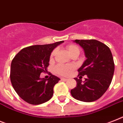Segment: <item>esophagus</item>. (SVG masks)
Listing matches in <instances>:
<instances>
[{
	"mask_svg": "<svg viewBox=\"0 0 123 123\" xmlns=\"http://www.w3.org/2000/svg\"><path fill=\"white\" fill-rule=\"evenodd\" d=\"M61 80L62 81H66L68 80V79L64 78H61Z\"/></svg>",
	"mask_w": 123,
	"mask_h": 123,
	"instance_id": "34e87169",
	"label": "esophagus"
}]
</instances>
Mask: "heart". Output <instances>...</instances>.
Instances as JSON below:
<instances>
[{
    "label": "heart",
    "instance_id": "obj_1",
    "mask_svg": "<svg viewBox=\"0 0 123 123\" xmlns=\"http://www.w3.org/2000/svg\"><path fill=\"white\" fill-rule=\"evenodd\" d=\"M66 49L68 50V52L69 53V54L71 56L74 54L79 55V54L80 52V48L74 44H70L67 45ZM55 50H54L52 52L50 56V59H53V57L55 55ZM54 70L55 72L59 75L68 76L74 70V66L70 64H58L55 67Z\"/></svg>",
    "mask_w": 123,
    "mask_h": 123
}]
</instances>
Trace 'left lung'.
Wrapping results in <instances>:
<instances>
[{"label":"left lung","mask_w":123,"mask_h":123,"mask_svg":"<svg viewBox=\"0 0 123 123\" xmlns=\"http://www.w3.org/2000/svg\"><path fill=\"white\" fill-rule=\"evenodd\" d=\"M84 49L86 60L79 69L80 78H74L76 86L71 90L74 98L86 102L101 97L108 89L113 77L114 62L110 49L96 40H75ZM86 75L83 82L80 79Z\"/></svg>","instance_id":"8db88e82"}]
</instances>
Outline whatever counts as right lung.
I'll return each mask as SVG.
<instances>
[{
	"mask_svg": "<svg viewBox=\"0 0 123 123\" xmlns=\"http://www.w3.org/2000/svg\"><path fill=\"white\" fill-rule=\"evenodd\" d=\"M37 45L24 48L14 56L11 65L10 78L16 92L27 103L38 105L49 100L54 86L60 79L50 74L48 79L40 78L47 72L50 54L54 48L63 43Z\"/></svg>",
	"mask_w": 123,
	"mask_h": 123,
	"instance_id": "1",
	"label": "right lung"
}]
</instances>
